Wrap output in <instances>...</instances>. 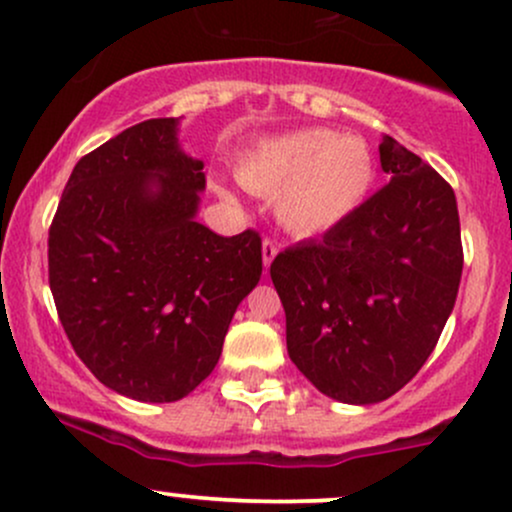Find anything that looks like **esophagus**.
I'll return each mask as SVG.
<instances>
[{
	"mask_svg": "<svg viewBox=\"0 0 512 512\" xmlns=\"http://www.w3.org/2000/svg\"><path fill=\"white\" fill-rule=\"evenodd\" d=\"M276 252H279V245H276L272 238H264V243H262V262H264V267H267V269H269V264H272V260L276 257Z\"/></svg>",
	"mask_w": 512,
	"mask_h": 512,
	"instance_id": "1",
	"label": "esophagus"
}]
</instances>
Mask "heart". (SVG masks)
Returning <instances> with one entry per match:
<instances>
[{
	"label": "heart",
	"mask_w": 512,
	"mask_h": 512,
	"mask_svg": "<svg viewBox=\"0 0 512 512\" xmlns=\"http://www.w3.org/2000/svg\"><path fill=\"white\" fill-rule=\"evenodd\" d=\"M236 178L262 197H276L286 231L310 238L349 219L368 197L375 163L368 144L325 127L296 129L262 139L236 163ZM221 197L231 192L216 182Z\"/></svg>",
	"instance_id": "1"
}]
</instances>
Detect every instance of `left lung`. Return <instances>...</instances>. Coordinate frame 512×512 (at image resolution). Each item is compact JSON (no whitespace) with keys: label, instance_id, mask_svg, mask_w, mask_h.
Listing matches in <instances>:
<instances>
[{"label":"left lung","instance_id":"left-lung-1","mask_svg":"<svg viewBox=\"0 0 512 512\" xmlns=\"http://www.w3.org/2000/svg\"><path fill=\"white\" fill-rule=\"evenodd\" d=\"M390 182L322 240L274 257L291 361L344 404L392 397L436 349L462 276L452 187L392 137L380 142Z\"/></svg>","mask_w":512,"mask_h":512}]
</instances>
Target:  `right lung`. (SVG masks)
Segmentation results:
<instances>
[{
  "instance_id": "1",
  "label": "right lung",
  "mask_w": 512,
  "mask_h": 512,
  "mask_svg": "<svg viewBox=\"0 0 512 512\" xmlns=\"http://www.w3.org/2000/svg\"><path fill=\"white\" fill-rule=\"evenodd\" d=\"M178 117L125 129L76 163L50 226L57 315L76 356L137 402L190 395L219 363L238 303L262 276V238L195 216L204 163Z\"/></svg>"
}]
</instances>
